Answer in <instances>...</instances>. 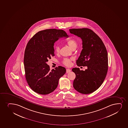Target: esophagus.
I'll use <instances>...</instances> for the list:
<instances>
[{
	"label": "esophagus",
	"instance_id": "1",
	"mask_svg": "<svg viewBox=\"0 0 128 128\" xmlns=\"http://www.w3.org/2000/svg\"><path fill=\"white\" fill-rule=\"evenodd\" d=\"M71 71V69H66V73H69V72H70Z\"/></svg>",
	"mask_w": 128,
	"mask_h": 128
}]
</instances>
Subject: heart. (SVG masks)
I'll list each match as a JSON object with an SVG mask.
<instances>
[{"instance_id": "heart-1", "label": "heart", "mask_w": 128, "mask_h": 128, "mask_svg": "<svg viewBox=\"0 0 128 128\" xmlns=\"http://www.w3.org/2000/svg\"><path fill=\"white\" fill-rule=\"evenodd\" d=\"M66 43L69 45V47L73 49L76 48L78 45L77 41L74 39H71L66 41ZM54 51L56 53H59L60 51V47L58 45H56L54 47ZM72 59L68 58H64L62 61V63L66 66H70L71 65Z\"/></svg>"}]
</instances>
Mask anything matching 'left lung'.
Here are the masks:
<instances>
[{
	"mask_svg": "<svg viewBox=\"0 0 128 128\" xmlns=\"http://www.w3.org/2000/svg\"><path fill=\"white\" fill-rule=\"evenodd\" d=\"M70 32L80 37L83 49L76 61L78 66H87L85 71L72 68L76 75L73 87L84 94L92 93L99 88L105 79L108 70V56L102 39L88 28L72 29Z\"/></svg>",
	"mask_w": 128,
	"mask_h": 128,
	"instance_id": "1",
	"label": "left lung"
}]
</instances>
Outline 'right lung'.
Segmentation results:
<instances>
[{"mask_svg":"<svg viewBox=\"0 0 128 128\" xmlns=\"http://www.w3.org/2000/svg\"><path fill=\"white\" fill-rule=\"evenodd\" d=\"M68 36L64 30L47 29L38 32L28 42L24 53L25 77L36 93L47 95L53 92L66 73V69L61 66L50 70L46 62L54 56V43L59 38Z\"/></svg>","mask_w":128,"mask_h":128,"instance_id":"1","label":"right lung"}]
</instances>
